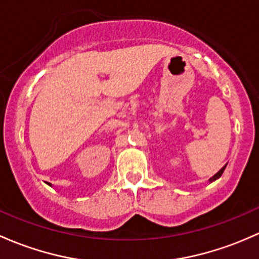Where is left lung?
Segmentation results:
<instances>
[{
    "label": "left lung",
    "instance_id": "obj_1",
    "mask_svg": "<svg viewBox=\"0 0 259 259\" xmlns=\"http://www.w3.org/2000/svg\"><path fill=\"white\" fill-rule=\"evenodd\" d=\"M225 168H226V166H223V167L221 168V170H220L219 172L216 174V175H214V176H212V178L209 179V180H211V181H214V180H217V179H219V178H221V175H222V174H223V171H225Z\"/></svg>",
    "mask_w": 259,
    "mask_h": 259
}]
</instances>
